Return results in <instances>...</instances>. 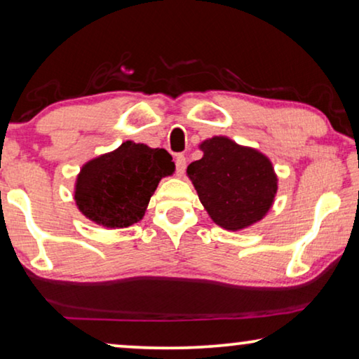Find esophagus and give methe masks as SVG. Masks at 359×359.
Segmentation results:
<instances>
[{
    "label": "esophagus",
    "mask_w": 359,
    "mask_h": 359,
    "mask_svg": "<svg viewBox=\"0 0 359 359\" xmlns=\"http://www.w3.org/2000/svg\"><path fill=\"white\" fill-rule=\"evenodd\" d=\"M176 173H178V176H183L184 170H186V157L184 155H176Z\"/></svg>",
    "instance_id": "obj_1"
}]
</instances>
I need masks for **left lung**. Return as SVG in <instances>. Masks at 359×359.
<instances>
[{
    "instance_id": "left-lung-1",
    "label": "left lung",
    "mask_w": 359,
    "mask_h": 359,
    "mask_svg": "<svg viewBox=\"0 0 359 359\" xmlns=\"http://www.w3.org/2000/svg\"><path fill=\"white\" fill-rule=\"evenodd\" d=\"M199 149L204 155L186 173L212 220L231 231L261 222L278 189L267 155L226 136L205 139Z\"/></svg>"
}]
</instances>
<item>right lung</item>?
Returning a JSON list of instances; mask_svg holds the SVG:
<instances>
[{
  "label": "right lung",
  "instance_id": "right-lung-1",
  "mask_svg": "<svg viewBox=\"0 0 359 359\" xmlns=\"http://www.w3.org/2000/svg\"><path fill=\"white\" fill-rule=\"evenodd\" d=\"M175 173L165 149L126 141L82 165L74 184L77 209L103 228H126L142 220L160 180Z\"/></svg>",
  "mask_w": 359,
  "mask_h": 359
}]
</instances>
